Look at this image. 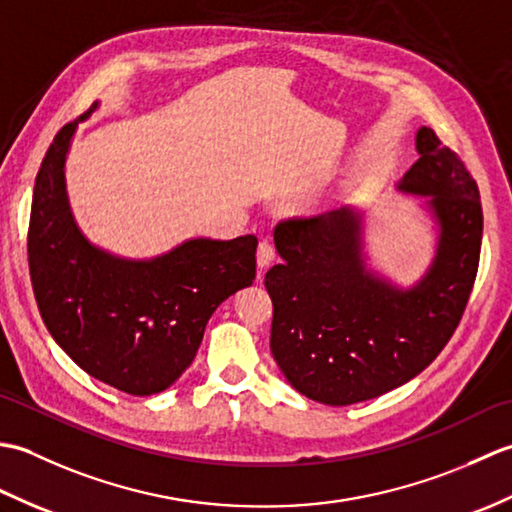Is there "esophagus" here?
Listing matches in <instances>:
<instances>
[{
  "mask_svg": "<svg viewBox=\"0 0 512 512\" xmlns=\"http://www.w3.org/2000/svg\"><path fill=\"white\" fill-rule=\"evenodd\" d=\"M275 259V246L268 242V239H262V242H259V246H257V264L259 266H268L270 262H273Z\"/></svg>",
  "mask_w": 512,
  "mask_h": 512,
  "instance_id": "esophagus-1",
  "label": "esophagus"
}]
</instances>
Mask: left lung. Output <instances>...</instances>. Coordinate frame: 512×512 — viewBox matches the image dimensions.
Wrapping results in <instances>:
<instances>
[{"label":"left lung","mask_w":512,"mask_h":512,"mask_svg":"<svg viewBox=\"0 0 512 512\" xmlns=\"http://www.w3.org/2000/svg\"><path fill=\"white\" fill-rule=\"evenodd\" d=\"M402 191L427 195L440 224L433 266L416 288L369 275L361 217L350 209L275 226L284 264L266 273L270 350L290 385L323 405H354L405 385L433 363L462 319L482 248V202L460 156L422 127Z\"/></svg>","instance_id":"1"}]
</instances>
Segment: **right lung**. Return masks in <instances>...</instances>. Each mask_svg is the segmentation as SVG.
<instances>
[{"instance_id": "1", "label": "right lung", "mask_w": 512, "mask_h": 512, "mask_svg": "<svg viewBox=\"0 0 512 512\" xmlns=\"http://www.w3.org/2000/svg\"><path fill=\"white\" fill-rule=\"evenodd\" d=\"M74 129L54 136L32 195L28 268L41 319L83 372L125 394H158L191 365L215 308L253 284L257 237L191 239L151 262L94 248L65 198Z\"/></svg>"}]
</instances>
